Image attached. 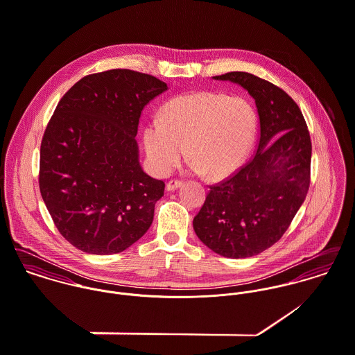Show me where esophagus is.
<instances>
[{"label": "esophagus", "mask_w": 355, "mask_h": 355, "mask_svg": "<svg viewBox=\"0 0 355 355\" xmlns=\"http://www.w3.org/2000/svg\"><path fill=\"white\" fill-rule=\"evenodd\" d=\"M182 185V181L181 180H170L167 184H166V189L168 191V192H171V191H175L177 188H180Z\"/></svg>", "instance_id": "obj_1"}]
</instances>
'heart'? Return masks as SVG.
Masks as SVG:
<instances>
[{
	"mask_svg": "<svg viewBox=\"0 0 355 355\" xmlns=\"http://www.w3.org/2000/svg\"><path fill=\"white\" fill-rule=\"evenodd\" d=\"M257 129V112L246 98L202 91L170 99L162 117L147 122L143 144L160 175L181 163L188 147L193 171L222 180L243 164Z\"/></svg>",
	"mask_w": 355,
	"mask_h": 355,
	"instance_id": "b5f03b06",
	"label": "heart"
}]
</instances>
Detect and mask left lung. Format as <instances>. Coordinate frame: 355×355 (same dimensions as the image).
<instances>
[{
	"label": "left lung",
	"instance_id": "left-lung-1",
	"mask_svg": "<svg viewBox=\"0 0 355 355\" xmlns=\"http://www.w3.org/2000/svg\"><path fill=\"white\" fill-rule=\"evenodd\" d=\"M214 79L233 81L250 94L260 136L253 158L209 187L193 229L215 253L243 259L277 242L302 205L311 184L312 141L298 105L275 84L246 72Z\"/></svg>",
	"mask_w": 355,
	"mask_h": 355
}]
</instances>
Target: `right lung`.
I'll list each match as a JSON object with an SVG mask.
<instances>
[{
	"mask_svg": "<svg viewBox=\"0 0 355 355\" xmlns=\"http://www.w3.org/2000/svg\"><path fill=\"white\" fill-rule=\"evenodd\" d=\"M167 88L112 69L84 76L58 102L40 143V195L80 250L119 253L150 229L164 182L143 171L135 137L143 109Z\"/></svg>",
	"mask_w": 355,
	"mask_h": 355,
	"instance_id": "add662e5",
	"label": "right lung"
}]
</instances>
